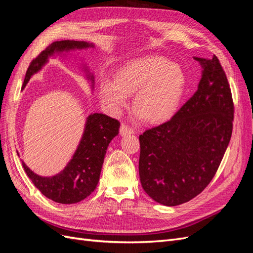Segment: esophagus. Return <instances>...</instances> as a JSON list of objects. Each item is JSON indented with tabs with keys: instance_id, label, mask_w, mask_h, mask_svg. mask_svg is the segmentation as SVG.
<instances>
[{
	"instance_id": "obj_1",
	"label": "esophagus",
	"mask_w": 253,
	"mask_h": 253,
	"mask_svg": "<svg viewBox=\"0 0 253 253\" xmlns=\"http://www.w3.org/2000/svg\"><path fill=\"white\" fill-rule=\"evenodd\" d=\"M134 132H135V129L133 127L128 126L126 124H121V126H120V134L122 136H126V135H128V134H133Z\"/></svg>"
}]
</instances>
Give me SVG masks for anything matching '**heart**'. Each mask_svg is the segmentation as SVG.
Returning a JSON list of instances; mask_svg holds the SVG:
<instances>
[{"label": "heart", "instance_id": "heart-1", "mask_svg": "<svg viewBox=\"0 0 253 253\" xmlns=\"http://www.w3.org/2000/svg\"><path fill=\"white\" fill-rule=\"evenodd\" d=\"M186 88L181 68L169 59L147 56L122 66L115 80L102 78L98 96L111 113L117 114L133 95L137 116L150 124H163L177 111Z\"/></svg>", "mask_w": 253, "mask_h": 253}]
</instances>
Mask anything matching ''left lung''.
<instances>
[{
  "label": "left lung",
  "mask_w": 253,
  "mask_h": 253,
  "mask_svg": "<svg viewBox=\"0 0 253 253\" xmlns=\"http://www.w3.org/2000/svg\"><path fill=\"white\" fill-rule=\"evenodd\" d=\"M194 59L203 67L197 90L165 124L139 135L143 190L165 206L187 203L215 175L233 127L231 89L219 60Z\"/></svg>",
  "instance_id": "8db88e82"
}]
</instances>
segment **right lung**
Segmentation results:
<instances>
[{
  "label": "right lung",
  "mask_w": 253,
  "mask_h": 253,
  "mask_svg": "<svg viewBox=\"0 0 253 253\" xmlns=\"http://www.w3.org/2000/svg\"><path fill=\"white\" fill-rule=\"evenodd\" d=\"M93 44L84 41H56L45 48L30 62L22 88L30 77L39 72L55 52L93 47ZM94 83V76L88 74ZM120 122L104 114H91L87 117L81 141L71 162L63 171L50 177L35 174L22 162L23 168L34 185L43 195L59 204H75L87 197L96 189L109 143L119 133Z\"/></svg>",
  "instance_id": "add662e5"
}]
</instances>
